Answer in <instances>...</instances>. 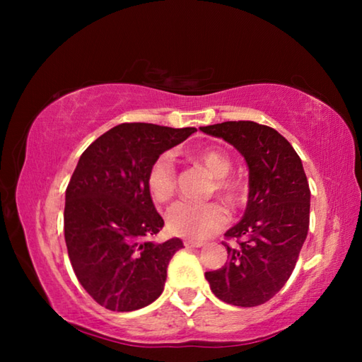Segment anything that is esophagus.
Returning <instances> with one entry per match:
<instances>
[{
	"mask_svg": "<svg viewBox=\"0 0 362 362\" xmlns=\"http://www.w3.org/2000/svg\"><path fill=\"white\" fill-rule=\"evenodd\" d=\"M183 246H185L187 249H196V247L203 246V243H201V241H189V240H185V241H183Z\"/></svg>",
	"mask_w": 362,
	"mask_h": 362,
	"instance_id": "esophagus-1",
	"label": "esophagus"
}]
</instances>
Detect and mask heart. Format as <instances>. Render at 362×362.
<instances>
[{
  "mask_svg": "<svg viewBox=\"0 0 362 362\" xmlns=\"http://www.w3.org/2000/svg\"><path fill=\"white\" fill-rule=\"evenodd\" d=\"M192 161L203 166L214 179L212 189L231 207L241 206L247 198V187L243 180L228 175L231 159L218 148H203L194 151ZM146 188L156 203H166L175 193V169L168 155L158 156L146 173ZM166 223L169 233L199 241L209 238L228 223V211L223 204L212 201L207 204H193L187 201L175 203L168 211Z\"/></svg>",
  "mask_w": 362,
  "mask_h": 362,
  "instance_id": "1",
  "label": "heart"
}]
</instances>
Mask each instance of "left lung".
<instances>
[{
    "label": "left lung",
    "instance_id": "1",
    "mask_svg": "<svg viewBox=\"0 0 362 362\" xmlns=\"http://www.w3.org/2000/svg\"><path fill=\"white\" fill-rule=\"evenodd\" d=\"M222 137L249 166V199L240 223L225 233L228 262L206 272L211 291L223 302L257 306L283 289L308 235L310 187L297 151L273 127L226 121L199 127Z\"/></svg>",
    "mask_w": 362,
    "mask_h": 362
}]
</instances>
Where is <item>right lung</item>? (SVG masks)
Listing matches in <instances>:
<instances>
[{"label":"right lung","instance_id":"1","mask_svg":"<svg viewBox=\"0 0 362 362\" xmlns=\"http://www.w3.org/2000/svg\"><path fill=\"white\" fill-rule=\"evenodd\" d=\"M194 131L122 122L79 158L65 192V243L79 284L107 310L134 311L161 296L169 262L183 243L150 241L164 220L146 188V173Z\"/></svg>","mask_w":362,"mask_h":362}]
</instances>
